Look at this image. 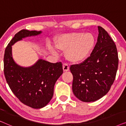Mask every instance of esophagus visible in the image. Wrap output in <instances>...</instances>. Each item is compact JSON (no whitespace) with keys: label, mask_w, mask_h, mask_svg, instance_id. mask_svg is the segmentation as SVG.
<instances>
[{"label":"esophagus","mask_w":126,"mask_h":126,"mask_svg":"<svg viewBox=\"0 0 126 126\" xmlns=\"http://www.w3.org/2000/svg\"><path fill=\"white\" fill-rule=\"evenodd\" d=\"M63 72L68 71V70H69V67L68 65L66 64V63H63Z\"/></svg>","instance_id":"esophagus-1"}]
</instances>
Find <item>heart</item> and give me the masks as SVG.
<instances>
[{
    "mask_svg": "<svg viewBox=\"0 0 126 126\" xmlns=\"http://www.w3.org/2000/svg\"><path fill=\"white\" fill-rule=\"evenodd\" d=\"M56 47L65 50L68 61L79 63L85 61L90 56L95 45V38L91 32H70L60 35L55 42ZM56 52V49L51 47Z\"/></svg>",
    "mask_w": 126,
    "mask_h": 126,
    "instance_id": "1",
    "label": "heart"
}]
</instances>
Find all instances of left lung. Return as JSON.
<instances>
[{"label": "left lung", "instance_id": "1", "mask_svg": "<svg viewBox=\"0 0 126 126\" xmlns=\"http://www.w3.org/2000/svg\"><path fill=\"white\" fill-rule=\"evenodd\" d=\"M97 41L90 56L79 64L72 65V90L84 102L97 100L107 94L116 77L118 54L116 45L108 32L98 26Z\"/></svg>", "mask_w": 126, "mask_h": 126}]
</instances>
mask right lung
<instances>
[{
    "mask_svg": "<svg viewBox=\"0 0 126 126\" xmlns=\"http://www.w3.org/2000/svg\"><path fill=\"white\" fill-rule=\"evenodd\" d=\"M41 33V31L20 30L8 44L4 56L5 78L12 92L22 103L35 109L44 107L51 100L56 82L63 73V65L61 62L51 63L39 59L31 66H19L13 58L12 46Z\"/></svg>",
    "mask_w": 126,
    "mask_h": 126,
    "instance_id": "right-lung-1",
    "label": "right lung"
}]
</instances>
